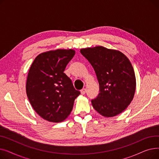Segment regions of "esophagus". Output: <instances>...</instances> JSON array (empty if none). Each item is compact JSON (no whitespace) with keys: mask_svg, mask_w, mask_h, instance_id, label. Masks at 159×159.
<instances>
[{"mask_svg":"<svg viewBox=\"0 0 159 159\" xmlns=\"http://www.w3.org/2000/svg\"><path fill=\"white\" fill-rule=\"evenodd\" d=\"M86 89L85 88H84V89H82L80 90V93H81L82 95H84V94L86 93Z\"/></svg>","mask_w":159,"mask_h":159,"instance_id":"esophagus-1","label":"esophagus"}]
</instances>
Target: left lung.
Returning <instances> with one entry per match:
<instances>
[{
  "mask_svg": "<svg viewBox=\"0 0 159 159\" xmlns=\"http://www.w3.org/2000/svg\"><path fill=\"white\" fill-rule=\"evenodd\" d=\"M80 53L93 66L98 81L100 93L91 100L94 109L106 117L126 110L136 88L134 70L128 57L103 46L81 49Z\"/></svg>",
  "mask_w": 159,
  "mask_h": 159,
  "instance_id": "8db88e82",
  "label": "left lung"
}]
</instances>
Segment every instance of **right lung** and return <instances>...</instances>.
Returning a JSON list of instances; mask_svg holds the SVG:
<instances>
[{"instance_id": "right-lung-1", "label": "right lung", "mask_w": 159, "mask_h": 159, "mask_svg": "<svg viewBox=\"0 0 159 159\" xmlns=\"http://www.w3.org/2000/svg\"><path fill=\"white\" fill-rule=\"evenodd\" d=\"M73 49H57L39 55L32 63L26 81V93L34 110L52 122L64 120L80 92L64 73Z\"/></svg>"}]
</instances>
